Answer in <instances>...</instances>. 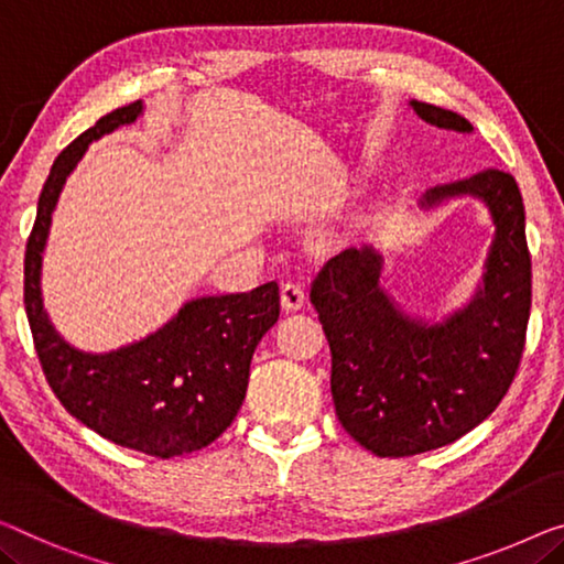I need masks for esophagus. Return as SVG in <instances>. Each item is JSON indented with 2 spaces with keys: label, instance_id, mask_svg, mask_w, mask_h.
I'll return each instance as SVG.
<instances>
[{
  "label": "esophagus",
  "instance_id": "1",
  "mask_svg": "<svg viewBox=\"0 0 564 564\" xmlns=\"http://www.w3.org/2000/svg\"><path fill=\"white\" fill-rule=\"evenodd\" d=\"M304 304H306V291L301 289V283L285 281L281 285V306L285 311H299Z\"/></svg>",
  "mask_w": 564,
  "mask_h": 564
}]
</instances>
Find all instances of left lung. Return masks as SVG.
I'll list each match as a JSON object with an SVG mask.
<instances>
[{"instance_id": "8db88e82", "label": "left lung", "mask_w": 564, "mask_h": 564, "mask_svg": "<svg viewBox=\"0 0 564 564\" xmlns=\"http://www.w3.org/2000/svg\"><path fill=\"white\" fill-rule=\"evenodd\" d=\"M420 119L474 131L464 116L417 104ZM458 195L486 202L497 225L484 289L443 324H420L380 289L382 258L344 250L311 285L332 349V398L344 431L380 458H405L464 438L499 408L524 355L532 258L524 202L509 172H476L435 184L423 205Z\"/></svg>"}]
</instances>
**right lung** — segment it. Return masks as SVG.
<instances>
[{
	"label": "right lung",
	"instance_id": "1",
	"mask_svg": "<svg viewBox=\"0 0 564 564\" xmlns=\"http://www.w3.org/2000/svg\"><path fill=\"white\" fill-rule=\"evenodd\" d=\"M139 113L141 100L116 108L55 159L24 250V308L42 372L67 413L123 448L174 458L205 448L230 427L246 400L258 341L279 322L281 296L271 281L250 293L189 301L164 329L111 355H86L57 336L40 296L55 202L90 141Z\"/></svg>",
	"mask_w": 564,
	"mask_h": 564
}]
</instances>
